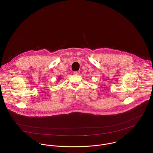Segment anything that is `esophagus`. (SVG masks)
I'll use <instances>...</instances> for the list:
<instances>
[{
	"mask_svg": "<svg viewBox=\"0 0 153 153\" xmlns=\"http://www.w3.org/2000/svg\"><path fill=\"white\" fill-rule=\"evenodd\" d=\"M79 74V71H76V72H74V75H78Z\"/></svg>",
	"mask_w": 153,
	"mask_h": 153,
	"instance_id": "34e87169",
	"label": "esophagus"
}]
</instances>
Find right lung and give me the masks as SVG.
<instances>
[{"label": "right lung", "instance_id": "right-lung-1", "mask_svg": "<svg viewBox=\"0 0 153 153\" xmlns=\"http://www.w3.org/2000/svg\"><path fill=\"white\" fill-rule=\"evenodd\" d=\"M59 79H60V78H59Z\"/></svg>", "mask_w": 153, "mask_h": 153}]
</instances>
